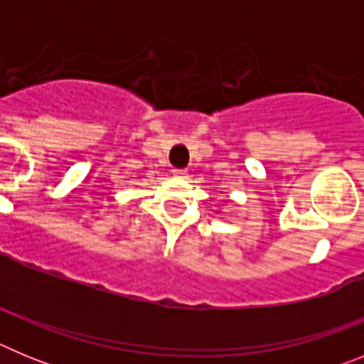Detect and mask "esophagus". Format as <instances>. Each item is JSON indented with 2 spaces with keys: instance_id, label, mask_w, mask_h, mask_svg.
<instances>
[{
  "instance_id": "esophagus-1",
  "label": "esophagus",
  "mask_w": 364,
  "mask_h": 364,
  "mask_svg": "<svg viewBox=\"0 0 364 364\" xmlns=\"http://www.w3.org/2000/svg\"><path fill=\"white\" fill-rule=\"evenodd\" d=\"M173 175H175L176 178H186V176H188V171H186V169H173Z\"/></svg>"
}]
</instances>
